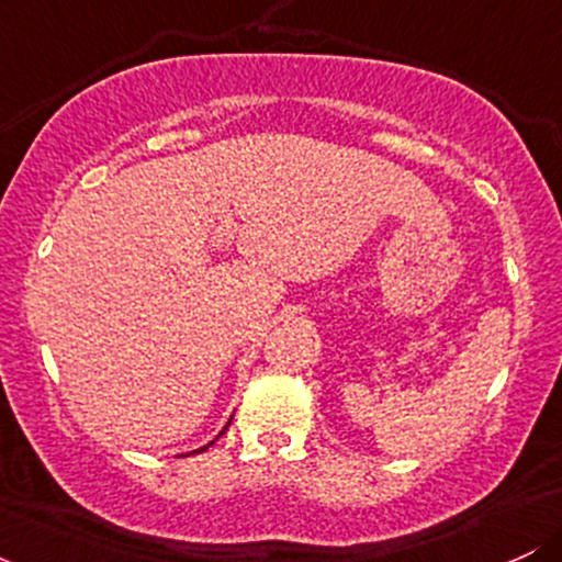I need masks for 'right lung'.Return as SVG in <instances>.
<instances>
[{"label":"right lung","instance_id":"1","mask_svg":"<svg viewBox=\"0 0 562 562\" xmlns=\"http://www.w3.org/2000/svg\"><path fill=\"white\" fill-rule=\"evenodd\" d=\"M229 423H232V420H229ZM229 423H227V425H224V430H227V428H229ZM224 430H222V434H224ZM222 434H218V436H222ZM218 436H216V438H218ZM216 438H214V441H216ZM214 441H211V443H214ZM211 443H205V447H200V449H195V451H192V454H200V451H205V449H209V447H211Z\"/></svg>","mask_w":562,"mask_h":562}]
</instances>
